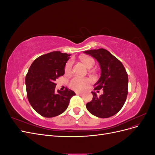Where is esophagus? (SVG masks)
<instances>
[{"instance_id":"1","label":"esophagus","mask_w":155,"mask_h":155,"mask_svg":"<svg viewBox=\"0 0 155 155\" xmlns=\"http://www.w3.org/2000/svg\"><path fill=\"white\" fill-rule=\"evenodd\" d=\"M76 94H78V95H79V96H82V95H83V94H82V93H81V92H76Z\"/></svg>"}]
</instances>
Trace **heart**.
<instances>
[{
  "instance_id": "obj_1",
  "label": "heart",
  "mask_w": 155,
  "mask_h": 155,
  "mask_svg": "<svg viewBox=\"0 0 155 155\" xmlns=\"http://www.w3.org/2000/svg\"><path fill=\"white\" fill-rule=\"evenodd\" d=\"M82 62L88 68H91L95 64V61L91 57L81 58ZM72 61H68L64 67V72L69 74L72 71ZM91 83V80L88 78H83L79 76L74 77L69 82V87L72 89L76 91H82L86 88V87Z\"/></svg>"
}]
</instances>
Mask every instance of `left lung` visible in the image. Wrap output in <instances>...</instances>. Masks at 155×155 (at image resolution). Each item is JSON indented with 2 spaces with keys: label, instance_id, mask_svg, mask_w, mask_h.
Here are the masks:
<instances>
[{
  "label": "left lung",
  "instance_id": "left-lung-1",
  "mask_svg": "<svg viewBox=\"0 0 155 155\" xmlns=\"http://www.w3.org/2000/svg\"><path fill=\"white\" fill-rule=\"evenodd\" d=\"M84 53L95 58L101 68V77L94 85V91L103 88L104 94L97 96L91 92L93 97L87 103V110L98 118L114 116L121 110L128 94V75L123 64L109 51L104 48L90 50Z\"/></svg>",
  "mask_w": 155,
  "mask_h": 155
}]
</instances>
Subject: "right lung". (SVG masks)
I'll use <instances>...</instances> for the list:
<instances>
[{
    "mask_svg": "<svg viewBox=\"0 0 155 155\" xmlns=\"http://www.w3.org/2000/svg\"><path fill=\"white\" fill-rule=\"evenodd\" d=\"M70 54L59 51L42 55L32 63L26 76L27 97L37 113L46 118L64 112L75 92L67 88L55 91V79L63 76Z\"/></svg>",
    "mask_w": 155,
    "mask_h": 155,
    "instance_id": "1",
    "label": "right lung"
}]
</instances>
